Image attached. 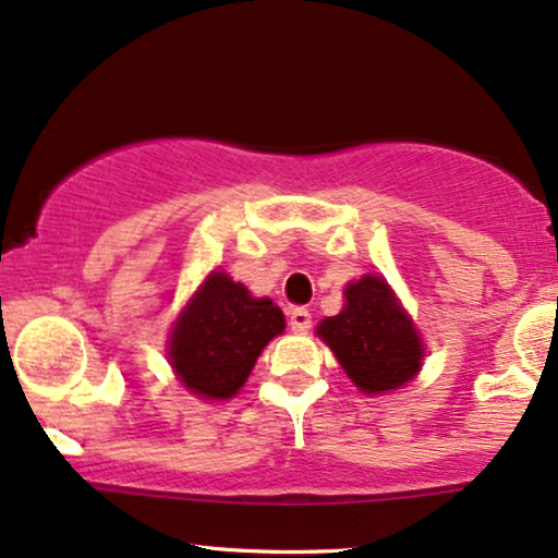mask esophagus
<instances>
[{
	"label": "esophagus",
	"instance_id": "obj_1",
	"mask_svg": "<svg viewBox=\"0 0 558 558\" xmlns=\"http://www.w3.org/2000/svg\"><path fill=\"white\" fill-rule=\"evenodd\" d=\"M311 323H313V315H311V311H307V307H292L290 311V326H292V331H307V328H311Z\"/></svg>",
	"mask_w": 558,
	"mask_h": 558
}]
</instances>
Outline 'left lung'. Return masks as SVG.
Returning a JSON list of instances; mask_svg holds the SVG:
<instances>
[{
	"label": "left lung",
	"mask_w": 558,
	"mask_h": 558,
	"mask_svg": "<svg viewBox=\"0 0 558 558\" xmlns=\"http://www.w3.org/2000/svg\"><path fill=\"white\" fill-rule=\"evenodd\" d=\"M318 336L364 393L401 388L422 367L424 349L414 323L380 277H362L349 284L347 305L320 323Z\"/></svg>",
	"instance_id": "8db88e82"
}]
</instances>
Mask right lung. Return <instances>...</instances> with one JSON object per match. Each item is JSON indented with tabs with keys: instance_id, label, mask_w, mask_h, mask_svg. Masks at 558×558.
<instances>
[{
	"instance_id": "obj_1",
	"label": "right lung",
	"mask_w": 558,
	"mask_h": 558,
	"mask_svg": "<svg viewBox=\"0 0 558 558\" xmlns=\"http://www.w3.org/2000/svg\"><path fill=\"white\" fill-rule=\"evenodd\" d=\"M284 331V315L268 298H251L227 274L211 271L185 307L170 339V364L191 393L206 401L232 398L258 354Z\"/></svg>"
}]
</instances>
